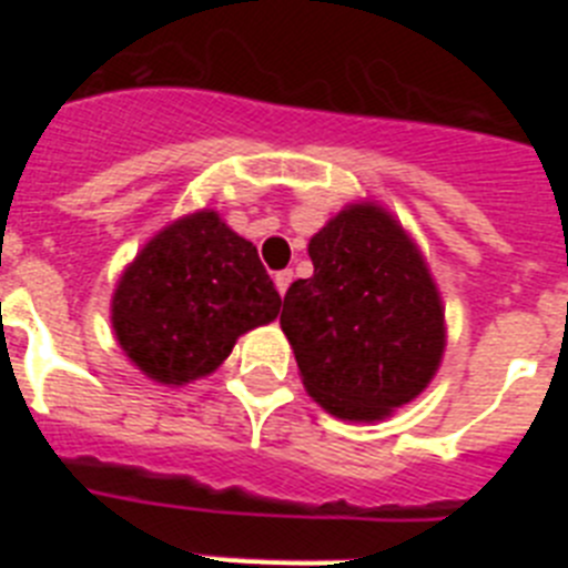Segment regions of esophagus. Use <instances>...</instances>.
Here are the masks:
<instances>
[{"label":"esophagus","instance_id":"1","mask_svg":"<svg viewBox=\"0 0 568 568\" xmlns=\"http://www.w3.org/2000/svg\"><path fill=\"white\" fill-rule=\"evenodd\" d=\"M290 284H293V270H281V273H275V290H278V295L287 293Z\"/></svg>","mask_w":568,"mask_h":568}]
</instances>
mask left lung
Returning <instances> with one entry per match:
<instances>
[{
    "mask_svg": "<svg viewBox=\"0 0 568 568\" xmlns=\"http://www.w3.org/2000/svg\"><path fill=\"white\" fill-rule=\"evenodd\" d=\"M313 275L290 284L281 329L307 393L344 420H384L438 373L444 304L424 255L373 202L310 239Z\"/></svg>",
    "mask_w": 568,
    "mask_h": 568,
    "instance_id": "left-lung-1",
    "label": "left lung"
}]
</instances>
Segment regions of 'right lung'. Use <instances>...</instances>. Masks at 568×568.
<instances>
[{"label": "right lung", "mask_w": 568, "mask_h": 568, "mask_svg": "<svg viewBox=\"0 0 568 568\" xmlns=\"http://www.w3.org/2000/svg\"><path fill=\"white\" fill-rule=\"evenodd\" d=\"M281 295L253 241L199 210L168 224L115 284L110 321L148 378L190 384L222 366L239 335L275 321Z\"/></svg>", "instance_id": "add662e5"}]
</instances>
